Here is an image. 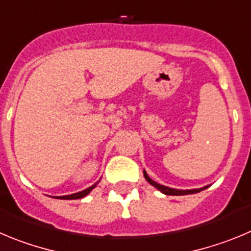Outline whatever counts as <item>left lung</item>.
Masks as SVG:
<instances>
[{
  "instance_id": "obj_1",
  "label": "left lung",
  "mask_w": 251,
  "mask_h": 251,
  "mask_svg": "<svg viewBox=\"0 0 251 251\" xmlns=\"http://www.w3.org/2000/svg\"><path fill=\"white\" fill-rule=\"evenodd\" d=\"M144 176H145V179L148 180V181L150 182L152 186L156 187L157 190H160L162 194H165V195H189V194H196V193H199V191L205 190L206 187H209V185H207V186L200 187V189H191V190H179V189H173V187L164 186V185L157 184V182H155L152 179H150V177H149V175L146 174L145 170H144Z\"/></svg>"
}]
</instances>
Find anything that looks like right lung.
Returning <instances> with one entry per match:
<instances>
[{"label":"right lung","instance_id":"obj_1","mask_svg":"<svg viewBox=\"0 0 251 251\" xmlns=\"http://www.w3.org/2000/svg\"><path fill=\"white\" fill-rule=\"evenodd\" d=\"M99 182H100V181L95 182V184L92 185V186L87 187V189H85V190L80 191V193L71 194V195H65V196H56V198L61 199V200H76V199H81V198H83V196H86L87 194H89L90 191H91L92 189H94V187H96V185H98Z\"/></svg>","mask_w":251,"mask_h":251}]
</instances>
